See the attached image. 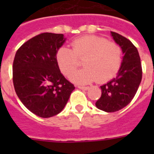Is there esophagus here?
Masks as SVG:
<instances>
[{
    "label": "esophagus",
    "instance_id": "1",
    "mask_svg": "<svg viewBox=\"0 0 154 154\" xmlns=\"http://www.w3.org/2000/svg\"><path fill=\"white\" fill-rule=\"evenodd\" d=\"M77 87H78L79 89H83V90H88V89H89V87H88V86H82V85H78Z\"/></svg>",
    "mask_w": 154,
    "mask_h": 154
}]
</instances>
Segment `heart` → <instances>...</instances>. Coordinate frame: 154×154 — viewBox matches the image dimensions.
Here are the masks:
<instances>
[{
	"mask_svg": "<svg viewBox=\"0 0 154 154\" xmlns=\"http://www.w3.org/2000/svg\"><path fill=\"white\" fill-rule=\"evenodd\" d=\"M72 49L60 47L56 53V60L60 70L65 76L74 71L84 60L85 68L76 71L70 80L76 83L86 84L97 80L106 82L116 76L122 62V49L116 42L106 38L87 35L71 42Z\"/></svg>",
	"mask_w": 154,
	"mask_h": 154,
	"instance_id": "b5f03b06",
	"label": "heart"
}]
</instances>
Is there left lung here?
<instances>
[{
	"instance_id": "obj_1",
	"label": "left lung",
	"mask_w": 154,
	"mask_h": 154,
	"mask_svg": "<svg viewBox=\"0 0 154 154\" xmlns=\"http://www.w3.org/2000/svg\"><path fill=\"white\" fill-rule=\"evenodd\" d=\"M112 38L124 54L117 77L101 86V96L96 101L99 109L112 112L129 105L135 96L142 78L141 58L138 51L129 39L115 32Z\"/></svg>"
}]
</instances>
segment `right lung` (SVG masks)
I'll use <instances>...</instances> for the list:
<instances>
[{"label": "right lung", "instance_id": "add662e5", "mask_svg": "<svg viewBox=\"0 0 154 154\" xmlns=\"http://www.w3.org/2000/svg\"><path fill=\"white\" fill-rule=\"evenodd\" d=\"M65 42L63 34L43 32L17 49L13 65L16 94L23 105L38 117L61 112L75 89L60 72L56 53Z\"/></svg>", "mask_w": 154, "mask_h": 154}]
</instances>
